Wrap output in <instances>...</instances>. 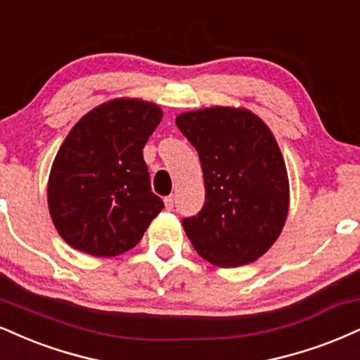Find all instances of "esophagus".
I'll return each instance as SVG.
<instances>
[{
  "mask_svg": "<svg viewBox=\"0 0 360 360\" xmlns=\"http://www.w3.org/2000/svg\"><path fill=\"white\" fill-rule=\"evenodd\" d=\"M164 202H166V210L171 211L172 207H174V196H167L164 199Z\"/></svg>",
  "mask_w": 360,
  "mask_h": 360,
  "instance_id": "obj_1",
  "label": "esophagus"
}]
</instances>
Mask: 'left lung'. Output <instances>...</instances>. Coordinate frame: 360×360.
Segmentation results:
<instances>
[{"label": "left lung", "instance_id": "8db88e82", "mask_svg": "<svg viewBox=\"0 0 360 360\" xmlns=\"http://www.w3.org/2000/svg\"><path fill=\"white\" fill-rule=\"evenodd\" d=\"M198 150L206 201L183 219L199 257L233 268L266 253L288 214V176L274 134L246 109L210 107L177 115Z\"/></svg>", "mask_w": 360, "mask_h": 360}]
</instances>
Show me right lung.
Returning a JSON list of instances; mask_svg holds the SVG:
<instances>
[{"mask_svg":"<svg viewBox=\"0 0 360 360\" xmlns=\"http://www.w3.org/2000/svg\"><path fill=\"white\" fill-rule=\"evenodd\" d=\"M161 119L153 102L115 98L68 132L50 171L49 207L72 248L117 257L134 248L161 213L164 202L150 191L142 155Z\"/></svg>","mask_w":360,"mask_h":360,"instance_id":"1","label":"right lung"}]
</instances>
